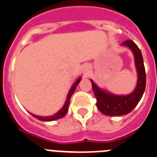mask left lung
I'll use <instances>...</instances> for the list:
<instances>
[{"label": "left lung", "mask_w": 157, "mask_h": 157, "mask_svg": "<svg viewBox=\"0 0 157 157\" xmlns=\"http://www.w3.org/2000/svg\"><path fill=\"white\" fill-rule=\"evenodd\" d=\"M122 45L132 50L135 56L138 81L132 94L128 95H115L101 90L90 80L94 95L97 99V107L102 114L108 116H121L133 110L140 101L146 87V72L144 59L140 48L132 40H126Z\"/></svg>", "instance_id": "left-lung-1"}]
</instances>
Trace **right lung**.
I'll return each mask as SVG.
<instances>
[{
  "instance_id": "add662e5",
  "label": "right lung",
  "mask_w": 157,
  "mask_h": 157,
  "mask_svg": "<svg viewBox=\"0 0 157 157\" xmlns=\"http://www.w3.org/2000/svg\"><path fill=\"white\" fill-rule=\"evenodd\" d=\"M81 78L79 77L77 79V81L74 83V85H72V88L70 89L69 92H68V94H67V99H66V101L64 103V105L59 111H58L56 114L52 116H47V117H43V116H39V115H35V114H32V116H34V118H36L37 119H39L41 121H45V122H49V121H53V120H56V119H59V118H63L65 116V114H67V110H68V106H69V103H70V99H71V97L73 94L74 91L76 90V88L77 86V85L79 84V82L81 81Z\"/></svg>"
}]
</instances>
